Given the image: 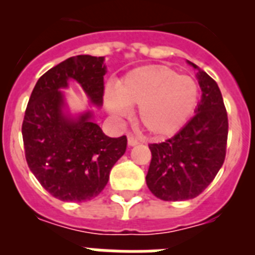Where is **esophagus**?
I'll list each match as a JSON object with an SVG mask.
<instances>
[{"label":"esophagus","instance_id":"esophagus-1","mask_svg":"<svg viewBox=\"0 0 255 255\" xmlns=\"http://www.w3.org/2000/svg\"><path fill=\"white\" fill-rule=\"evenodd\" d=\"M128 144H129L130 147H134V145L139 144V141H138V139L135 138V136H132V135H129V136H128Z\"/></svg>","mask_w":255,"mask_h":255}]
</instances>
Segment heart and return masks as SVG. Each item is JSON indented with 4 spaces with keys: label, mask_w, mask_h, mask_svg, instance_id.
<instances>
[{
    "label": "heart",
    "mask_w": 255,
    "mask_h": 255,
    "mask_svg": "<svg viewBox=\"0 0 255 255\" xmlns=\"http://www.w3.org/2000/svg\"><path fill=\"white\" fill-rule=\"evenodd\" d=\"M199 101V87L190 76L179 75L161 65L138 67L115 85V96L107 94L106 106L117 119L128 115V107L139 106L138 119L155 136H170L190 119Z\"/></svg>",
    "instance_id": "1"
}]
</instances>
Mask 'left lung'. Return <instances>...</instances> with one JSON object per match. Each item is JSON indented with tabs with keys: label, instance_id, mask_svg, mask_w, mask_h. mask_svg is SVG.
Masks as SVG:
<instances>
[{
	"label": "left lung",
	"instance_id": "8db88e82",
	"mask_svg": "<svg viewBox=\"0 0 255 255\" xmlns=\"http://www.w3.org/2000/svg\"><path fill=\"white\" fill-rule=\"evenodd\" d=\"M202 100L194 117L172 138L149 144L147 185L166 202L198 197L213 181L226 157L229 120L217 83L195 64Z\"/></svg>",
	"mask_w": 255,
	"mask_h": 255
}]
</instances>
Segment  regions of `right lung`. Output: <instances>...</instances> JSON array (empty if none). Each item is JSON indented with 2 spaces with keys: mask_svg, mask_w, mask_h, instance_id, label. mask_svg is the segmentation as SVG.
Returning a JSON list of instances; mask_svg holds the SVG:
<instances>
[{
  "mask_svg": "<svg viewBox=\"0 0 255 255\" xmlns=\"http://www.w3.org/2000/svg\"><path fill=\"white\" fill-rule=\"evenodd\" d=\"M103 61L89 55L62 61L38 79L26 106L21 126L26 162L40 185L62 202H85L100 194L128 145L125 135H105L92 121V111L76 119L64 114L60 89L70 79L82 85L93 105L102 106Z\"/></svg>",
  "mask_w": 255,
  "mask_h": 255,
  "instance_id": "right-lung-1",
  "label": "right lung"
}]
</instances>
